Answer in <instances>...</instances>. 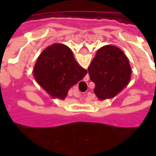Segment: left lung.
<instances>
[{"mask_svg": "<svg viewBox=\"0 0 156 156\" xmlns=\"http://www.w3.org/2000/svg\"><path fill=\"white\" fill-rule=\"evenodd\" d=\"M98 99L113 98L130 81L131 68L124 51L106 45L98 49L88 68Z\"/></svg>", "mask_w": 156, "mask_h": 156, "instance_id": "1", "label": "left lung"}]
</instances>
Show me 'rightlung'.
I'll return each mask as SVG.
<instances>
[{
	"mask_svg": "<svg viewBox=\"0 0 156 156\" xmlns=\"http://www.w3.org/2000/svg\"><path fill=\"white\" fill-rule=\"evenodd\" d=\"M88 71L79 66L71 49L55 43L41 51L33 69L35 79L53 98L64 99L69 88L82 80Z\"/></svg>",
	"mask_w": 156,
	"mask_h": 156,
	"instance_id": "obj_1",
	"label": "right lung"
}]
</instances>
